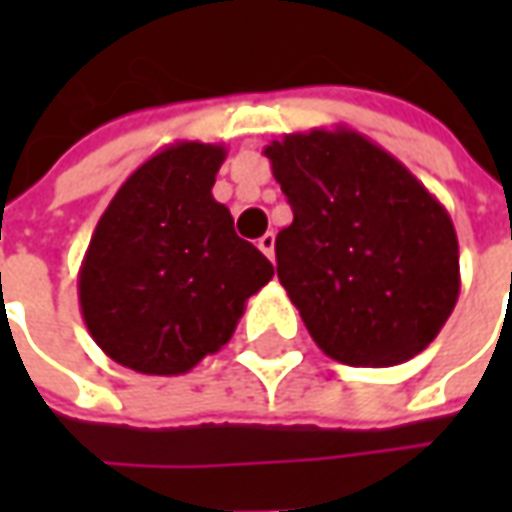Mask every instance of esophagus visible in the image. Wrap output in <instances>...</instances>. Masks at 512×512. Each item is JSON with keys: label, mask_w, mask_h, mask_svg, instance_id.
Returning a JSON list of instances; mask_svg holds the SVG:
<instances>
[{"label": "esophagus", "mask_w": 512, "mask_h": 512, "mask_svg": "<svg viewBox=\"0 0 512 512\" xmlns=\"http://www.w3.org/2000/svg\"><path fill=\"white\" fill-rule=\"evenodd\" d=\"M274 244H277V238H274V233H266L260 241H257V246H260V252L268 257V260H274Z\"/></svg>", "instance_id": "1"}]
</instances>
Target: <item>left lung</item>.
<instances>
[{"mask_svg": "<svg viewBox=\"0 0 512 512\" xmlns=\"http://www.w3.org/2000/svg\"><path fill=\"white\" fill-rule=\"evenodd\" d=\"M263 153L293 208L277 277L315 345L354 367L425 351L461 293L447 208L354 128L285 134Z\"/></svg>", "mask_w": 512, "mask_h": 512, "instance_id": "left-lung-1", "label": "left lung"}]
</instances>
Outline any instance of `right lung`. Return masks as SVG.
Listing matches in <instances>:
<instances>
[{"label":"right lung","mask_w":512,"mask_h":512,"mask_svg":"<svg viewBox=\"0 0 512 512\" xmlns=\"http://www.w3.org/2000/svg\"><path fill=\"white\" fill-rule=\"evenodd\" d=\"M224 145L180 139L126 178L79 268L87 332L117 365L180 376L230 343L274 266L213 200Z\"/></svg>","instance_id":"1"}]
</instances>
